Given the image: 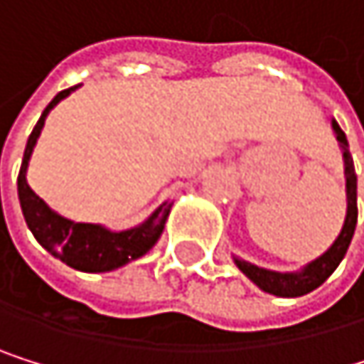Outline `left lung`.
<instances>
[{
    "label": "left lung",
    "mask_w": 364,
    "mask_h": 364,
    "mask_svg": "<svg viewBox=\"0 0 364 364\" xmlns=\"http://www.w3.org/2000/svg\"><path fill=\"white\" fill-rule=\"evenodd\" d=\"M332 129L336 133V139L341 144L343 150V159H345V181H347V216H345V225L338 233V237L334 240V245L321 255L314 262H310L308 267L299 273H275V271H267L259 269L255 264H249L245 259H237L235 264L255 286H259L264 292H271V295L277 297H301L308 295L314 288H318L323 284L341 264V259L345 257L349 242H352V235L356 229V220H358V203H356V170H354V159L349 155V146H347V137L341 131V127L336 122H332Z\"/></svg>",
    "instance_id": "1"
}]
</instances>
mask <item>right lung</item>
Masks as SVG:
<instances>
[{
    "label": "right lung",
    "mask_w": 364,
    "mask_h": 364,
    "mask_svg": "<svg viewBox=\"0 0 364 364\" xmlns=\"http://www.w3.org/2000/svg\"><path fill=\"white\" fill-rule=\"evenodd\" d=\"M74 89H78V85L60 91L54 97V100L46 107L43 115L38 117L34 131L28 137V146L23 152V161H21V170H19V178H17L19 203H21L23 218L41 247L48 249L54 257H58L60 262L67 264V267H72L76 271L107 273V271L124 267V264H129L131 259L141 257L144 253H148L152 247H155V242L159 240V235L164 231L170 205H161L144 225L115 233L100 225L67 220V218L58 216L56 212H52V209L46 205V200L38 198L32 192V188L26 181V170H28L32 148L41 135V129H43L48 113Z\"/></svg>",
    "instance_id": "add662e5"
}]
</instances>
